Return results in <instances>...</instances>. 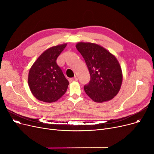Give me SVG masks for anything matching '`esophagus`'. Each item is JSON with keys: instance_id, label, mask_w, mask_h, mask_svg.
Here are the masks:
<instances>
[{"instance_id": "1", "label": "esophagus", "mask_w": 154, "mask_h": 154, "mask_svg": "<svg viewBox=\"0 0 154 154\" xmlns=\"http://www.w3.org/2000/svg\"><path fill=\"white\" fill-rule=\"evenodd\" d=\"M78 79H77V78L76 77H73V78H70V79H69V81L70 82H75V81H77Z\"/></svg>"}]
</instances>
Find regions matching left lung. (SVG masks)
<instances>
[{"mask_svg":"<svg viewBox=\"0 0 154 154\" xmlns=\"http://www.w3.org/2000/svg\"><path fill=\"white\" fill-rule=\"evenodd\" d=\"M81 54L91 75V80L84 86L87 95L95 102L109 101L119 93L123 74L116 56L102 46L91 42H78Z\"/></svg>","mask_w":154,"mask_h":154,"instance_id":"1","label":"left lung"}]
</instances>
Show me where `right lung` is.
<instances>
[{
	"label": "right lung",
	"mask_w": 154,
	"mask_h": 154,
	"mask_svg": "<svg viewBox=\"0 0 154 154\" xmlns=\"http://www.w3.org/2000/svg\"><path fill=\"white\" fill-rule=\"evenodd\" d=\"M67 43L47 48L30 67L28 84L35 97L40 101L52 103L57 101L66 92L69 81L56 60Z\"/></svg>",
	"instance_id": "add662e5"
}]
</instances>
